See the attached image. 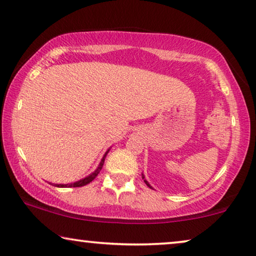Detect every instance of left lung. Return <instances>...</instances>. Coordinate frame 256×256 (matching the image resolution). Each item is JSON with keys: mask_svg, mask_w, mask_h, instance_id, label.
<instances>
[{"mask_svg": "<svg viewBox=\"0 0 256 256\" xmlns=\"http://www.w3.org/2000/svg\"><path fill=\"white\" fill-rule=\"evenodd\" d=\"M142 178H143V180H144V183L146 184V186H149L150 188H152V185H150V184L148 183V182H146V180L144 178V174H142Z\"/></svg>", "mask_w": 256, "mask_h": 256, "instance_id": "left-lung-1", "label": "left lung"}]
</instances>
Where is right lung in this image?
Wrapping results in <instances>:
<instances>
[{
	"label": "right lung",
	"instance_id": "right-lung-1",
	"mask_svg": "<svg viewBox=\"0 0 256 256\" xmlns=\"http://www.w3.org/2000/svg\"><path fill=\"white\" fill-rule=\"evenodd\" d=\"M108 152H110V149H108L107 152H106V154H104V155L102 160H101V162L99 163V166H98L96 169L94 170L92 174H88V176H86L85 178H82V180H80L78 182H74V183H70V184H54V186H57V188H79V186H84V185H87L88 183H90V182H92L94 178L98 176V174L100 172L101 169H102L104 163V158H106Z\"/></svg>",
	"mask_w": 256,
	"mask_h": 256
}]
</instances>
